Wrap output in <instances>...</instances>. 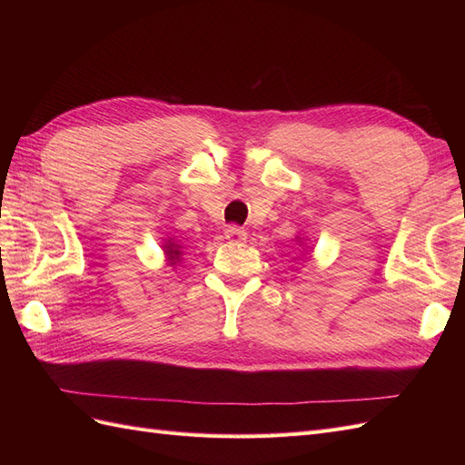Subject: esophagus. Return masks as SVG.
Here are the masks:
<instances>
[{"instance_id": "esophagus-1", "label": "esophagus", "mask_w": 465, "mask_h": 465, "mask_svg": "<svg viewBox=\"0 0 465 465\" xmlns=\"http://www.w3.org/2000/svg\"><path fill=\"white\" fill-rule=\"evenodd\" d=\"M224 236H227V241L231 242H242L246 241V231L242 227H238V224H229V227L224 229Z\"/></svg>"}]
</instances>
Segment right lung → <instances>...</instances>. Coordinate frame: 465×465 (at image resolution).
Masks as SVG:
<instances>
[{
  "label": "right lung",
  "instance_id": "right-lung-1",
  "mask_svg": "<svg viewBox=\"0 0 465 465\" xmlns=\"http://www.w3.org/2000/svg\"><path fill=\"white\" fill-rule=\"evenodd\" d=\"M164 254L168 256V262H171V265H174L178 260H180V256H182V252H180V244H176L174 241H168L164 246Z\"/></svg>",
  "mask_w": 465,
  "mask_h": 465
}]
</instances>
